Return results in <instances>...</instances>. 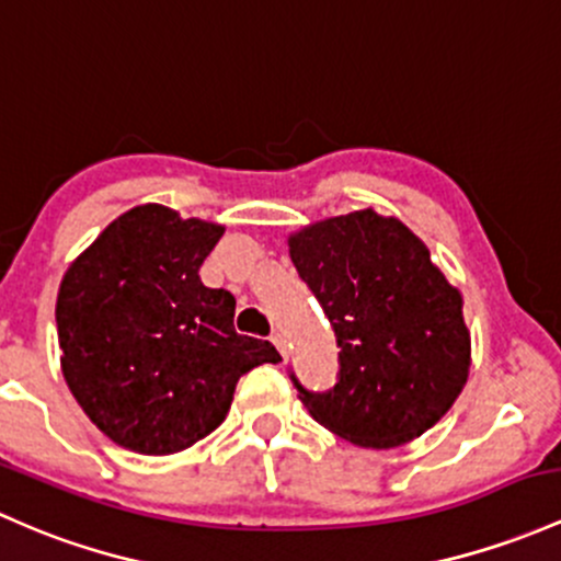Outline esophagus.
Returning a JSON list of instances; mask_svg holds the SVG:
<instances>
[{
	"label": "esophagus",
	"mask_w": 561,
	"mask_h": 561,
	"mask_svg": "<svg viewBox=\"0 0 561 561\" xmlns=\"http://www.w3.org/2000/svg\"><path fill=\"white\" fill-rule=\"evenodd\" d=\"M273 345L278 347V353L283 355V358H286V355H288V342H286V336L280 334V331H275V334H273Z\"/></svg>",
	"instance_id": "obj_1"
}]
</instances>
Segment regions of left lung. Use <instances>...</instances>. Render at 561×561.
Segmentation results:
<instances>
[{"label": "left lung", "instance_id": "left-lung-1", "mask_svg": "<svg viewBox=\"0 0 561 561\" xmlns=\"http://www.w3.org/2000/svg\"><path fill=\"white\" fill-rule=\"evenodd\" d=\"M294 267L340 347L334 388L299 385L307 412L358 447L423 436L460 396L471 366L462 297L423 240L375 208L316 221L288 238Z\"/></svg>", "mask_w": 561, "mask_h": 561}]
</instances>
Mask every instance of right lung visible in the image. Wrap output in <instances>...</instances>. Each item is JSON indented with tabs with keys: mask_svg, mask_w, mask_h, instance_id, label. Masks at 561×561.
<instances>
[{
	"mask_svg": "<svg viewBox=\"0 0 561 561\" xmlns=\"http://www.w3.org/2000/svg\"><path fill=\"white\" fill-rule=\"evenodd\" d=\"M221 234L214 221L147 203L66 270L56 302L64 379L119 447H192L225 423L245 371L280 360L273 342L234 331V297L197 275Z\"/></svg>",
	"mask_w": 561,
	"mask_h": 561,
	"instance_id": "obj_1",
	"label": "right lung"
}]
</instances>
